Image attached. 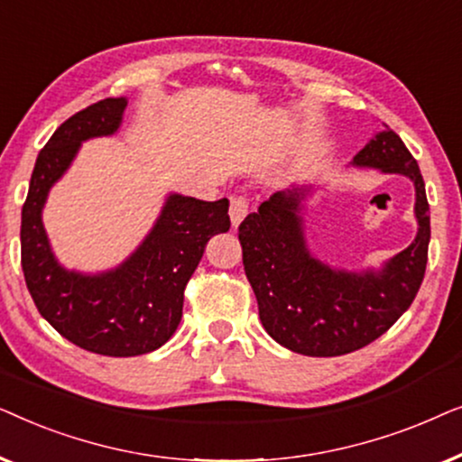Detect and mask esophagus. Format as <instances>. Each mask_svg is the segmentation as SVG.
Returning a JSON list of instances; mask_svg holds the SVG:
<instances>
[{
  "instance_id": "1",
  "label": "esophagus",
  "mask_w": 462,
  "mask_h": 462,
  "mask_svg": "<svg viewBox=\"0 0 462 462\" xmlns=\"http://www.w3.org/2000/svg\"><path fill=\"white\" fill-rule=\"evenodd\" d=\"M245 214H248V199L244 198V195H236V198L231 199V208H229V217H231V223L233 226H237L242 220L245 218Z\"/></svg>"
}]
</instances>
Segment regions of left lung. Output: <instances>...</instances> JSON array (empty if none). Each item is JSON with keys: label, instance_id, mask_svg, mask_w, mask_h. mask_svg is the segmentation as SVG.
I'll return each instance as SVG.
<instances>
[{"label": "left lung", "instance_id": "left-lung-1", "mask_svg": "<svg viewBox=\"0 0 462 462\" xmlns=\"http://www.w3.org/2000/svg\"><path fill=\"white\" fill-rule=\"evenodd\" d=\"M353 166L403 174L414 182L419 233L378 271L334 269L311 254L300 214L311 187L273 193L239 225L245 277L264 330L300 356L334 357L370 345L412 305L425 277L431 220L425 180L412 153L384 125L353 157Z\"/></svg>", "mask_w": 462, "mask_h": 462}]
</instances>
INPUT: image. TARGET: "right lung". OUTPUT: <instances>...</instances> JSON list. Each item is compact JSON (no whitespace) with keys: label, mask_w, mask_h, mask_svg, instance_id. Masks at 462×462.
<instances>
[{"label":"right lung","mask_w":462,"mask_h":462,"mask_svg":"<svg viewBox=\"0 0 462 462\" xmlns=\"http://www.w3.org/2000/svg\"><path fill=\"white\" fill-rule=\"evenodd\" d=\"M125 106L124 97L105 98L59 125L37 155L21 220V264L37 311L73 345L109 357L143 356L168 343L208 239L231 226L229 199L170 193L153 229L119 267L86 275L56 261L42 223L50 189L81 143L116 134Z\"/></svg>","instance_id":"obj_1"}]
</instances>
